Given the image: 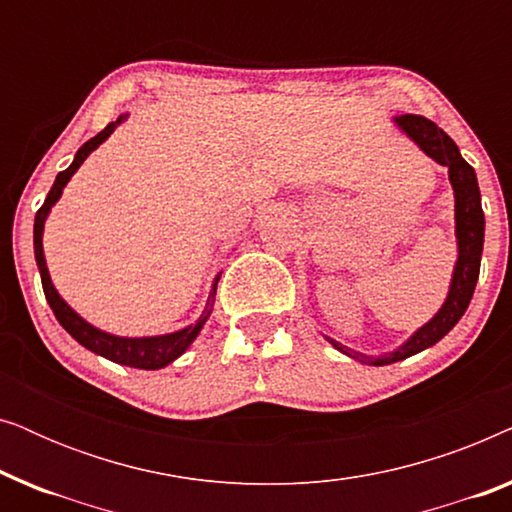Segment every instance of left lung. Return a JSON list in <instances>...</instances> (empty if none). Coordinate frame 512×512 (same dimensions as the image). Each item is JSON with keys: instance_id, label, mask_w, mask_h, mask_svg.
Returning <instances> with one entry per match:
<instances>
[{"instance_id": "obj_1", "label": "left lung", "mask_w": 512, "mask_h": 512, "mask_svg": "<svg viewBox=\"0 0 512 512\" xmlns=\"http://www.w3.org/2000/svg\"><path fill=\"white\" fill-rule=\"evenodd\" d=\"M396 123L422 146L426 156L438 160L440 165L450 167V181L454 188V214H457V240H459V261L454 268L452 286L447 293L445 305L433 317L429 324L419 328L412 338L405 342L401 349L391 352L382 359H373V356L352 352V349L342 347L340 342L331 340L335 349L342 354L354 356L363 363H373V366H387V363L408 359V356L422 352V349L436 345L440 338H445L452 331L454 324L464 317L468 303H471L475 282L480 275V256H482V242H485V214H482L480 205V188L478 179H475V170L461 158L457 144L445 130H440L436 123L424 116L403 114L396 118Z\"/></svg>"}]
</instances>
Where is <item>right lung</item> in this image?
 Wrapping results in <instances>:
<instances>
[{"label":"right lung","mask_w":512,"mask_h":512,"mask_svg":"<svg viewBox=\"0 0 512 512\" xmlns=\"http://www.w3.org/2000/svg\"><path fill=\"white\" fill-rule=\"evenodd\" d=\"M125 116L118 118L116 123H109L107 128L102 132H97L93 139H88L86 144L81 146L79 151H76L74 156V163L67 167V170H62L58 177H55V184L51 191H48L44 205L39 207L37 216H34V256H37V265H39V275H41V286H44V293H46V300L48 305H51V310L55 314V319L60 321V326L65 328V331L72 335V338L83 345L90 352L104 356V359L114 361V363H123V366H130V368H142V370H158L167 366V363H172L177 356H181L188 349V345L198 338L200 328L205 326V321L209 317V310H212V298L216 293V282H219V277L214 279V286H212V293H209V303H207V310L200 314V319L195 321L193 326L184 328V331H177V333H170V335H158V338H116V335H109V333H102L97 331L95 326H90L88 321H83L79 314H76L72 307H69L65 300L58 296V291L53 289L51 284V277H48V268H46V258H44V247H41V233H44V221L48 212H51V207L58 202L62 188L69 181V177L79 170L83 160L88 158L90 151H95L97 146H100L104 139H107L111 132L118 128V123L123 121Z\"/></svg>","instance_id":"1"}]
</instances>
